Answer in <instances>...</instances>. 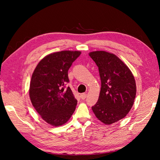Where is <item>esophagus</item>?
I'll list each match as a JSON object with an SVG mask.
<instances>
[{
    "mask_svg": "<svg viewBox=\"0 0 160 160\" xmlns=\"http://www.w3.org/2000/svg\"><path fill=\"white\" fill-rule=\"evenodd\" d=\"M87 94L85 93H82L80 95V98H82V100H84L87 98Z\"/></svg>",
    "mask_w": 160,
    "mask_h": 160,
    "instance_id": "obj_1",
    "label": "esophagus"
}]
</instances>
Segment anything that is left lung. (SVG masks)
Listing matches in <instances>:
<instances>
[{"label": "left lung", "mask_w": 160, "mask_h": 160, "mask_svg": "<svg viewBox=\"0 0 160 160\" xmlns=\"http://www.w3.org/2000/svg\"><path fill=\"white\" fill-rule=\"evenodd\" d=\"M98 67L101 89L97 103L92 107L96 118L109 125L122 120L130 111L136 96V84L127 64L104 51L89 53Z\"/></svg>", "instance_id": "8db88e82"}]
</instances>
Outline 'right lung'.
I'll return each mask as SVG.
<instances>
[{
  "mask_svg": "<svg viewBox=\"0 0 160 160\" xmlns=\"http://www.w3.org/2000/svg\"><path fill=\"white\" fill-rule=\"evenodd\" d=\"M79 51L50 53L40 61L33 72L29 97L36 111L49 124L59 127L69 120L77 100L68 87V70L79 57Z\"/></svg>",
  "mask_w": 160,
  "mask_h": 160,
  "instance_id": "1",
  "label": "right lung"
}]
</instances>
